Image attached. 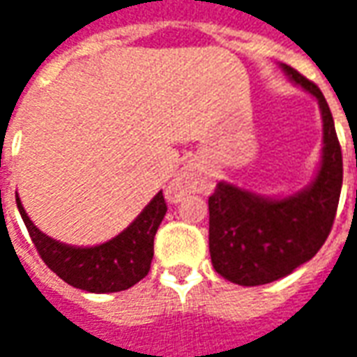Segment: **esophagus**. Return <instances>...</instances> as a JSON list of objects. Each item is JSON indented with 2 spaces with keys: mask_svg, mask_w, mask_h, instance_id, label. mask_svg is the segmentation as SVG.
<instances>
[{
  "mask_svg": "<svg viewBox=\"0 0 357 357\" xmlns=\"http://www.w3.org/2000/svg\"><path fill=\"white\" fill-rule=\"evenodd\" d=\"M202 179H204V170L199 166H183L181 170L176 174V178L172 179L168 187H166V201L176 204L179 202L187 193H193L197 189H201Z\"/></svg>",
  "mask_w": 357,
  "mask_h": 357,
  "instance_id": "obj_1",
  "label": "esophagus"
}]
</instances>
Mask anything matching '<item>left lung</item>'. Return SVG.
Masks as SVG:
<instances>
[{
    "label": "left lung",
    "mask_w": 357,
    "mask_h": 357,
    "mask_svg": "<svg viewBox=\"0 0 357 357\" xmlns=\"http://www.w3.org/2000/svg\"><path fill=\"white\" fill-rule=\"evenodd\" d=\"M279 68L319 105L321 158L314 179L289 195L268 197L218 181L208 199L210 258L220 275L243 287L273 283L312 260L333 227L342 187V153L329 105L294 68L284 63Z\"/></svg>",
    "instance_id": "obj_1"
}]
</instances>
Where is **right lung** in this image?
<instances>
[{"label":"right lung","instance_id":"add662e5","mask_svg":"<svg viewBox=\"0 0 357 357\" xmlns=\"http://www.w3.org/2000/svg\"><path fill=\"white\" fill-rule=\"evenodd\" d=\"M15 197L22 222L42 260L65 283L82 291L105 294L126 291L149 273L156 229L168 210L162 191L151 199L124 231L93 247H74L45 235L28 218L19 193Z\"/></svg>","mask_w":357,"mask_h":357}]
</instances>
